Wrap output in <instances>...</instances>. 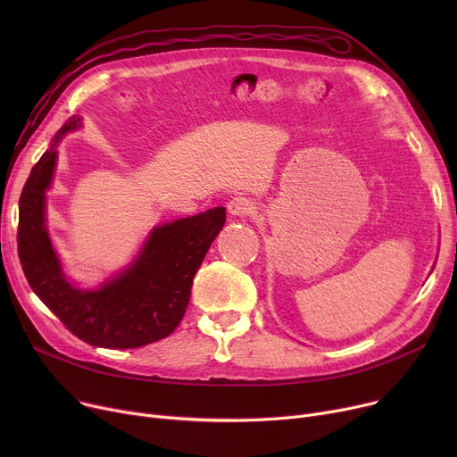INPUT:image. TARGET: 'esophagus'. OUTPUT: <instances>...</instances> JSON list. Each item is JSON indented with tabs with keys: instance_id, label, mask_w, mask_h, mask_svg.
Masks as SVG:
<instances>
[{
	"instance_id": "esophagus-1",
	"label": "esophagus",
	"mask_w": 457,
	"mask_h": 457,
	"mask_svg": "<svg viewBox=\"0 0 457 457\" xmlns=\"http://www.w3.org/2000/svg\"><path fill=\"white\" fill-rule=\"evenodd\" d=\"M228 209L231 214L235 216H250L255 211V205L250 198H243V196H237L228 204Z\"/></svg>"
}]
</instances>
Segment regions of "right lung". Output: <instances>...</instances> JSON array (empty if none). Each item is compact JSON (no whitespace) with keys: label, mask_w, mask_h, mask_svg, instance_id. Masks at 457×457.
<instances>
[{"label":"right lung","mask_w":457,"mask_h":457,"mask_svg":"<svg viewBox=\"0 0 457 457\" xmlns=\"http://www.w3.org/2000/svg\"><path fill=\"white\" fill-rule=\"evenodd\" d=\"M79 126L71 116L55 135ZM57 152H44L23 185L18 219V257L28 283L44 305L78 339L102 348H138L161 341L181 322L192 281L226 224V209L216 207L155 228L133 265L100 291L71 287L46 231L44 192L52 183Z\"/></svg>","instance_id":"1"}]
</instances>
